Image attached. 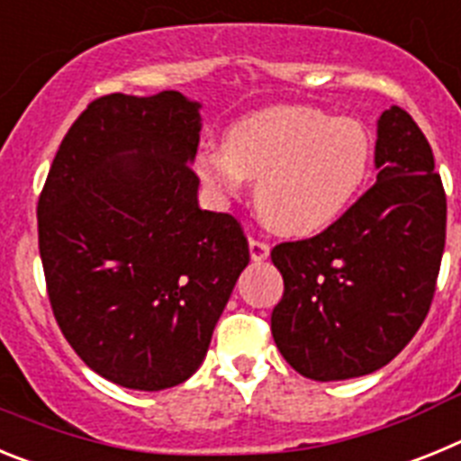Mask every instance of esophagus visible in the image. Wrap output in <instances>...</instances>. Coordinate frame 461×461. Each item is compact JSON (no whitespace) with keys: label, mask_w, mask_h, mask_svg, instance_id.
<instances>
[{"label":"esophagus","mask_w":461,"mask_h":461,"mask_svg":"<svg viewBox=\"0 0 461 461\" xmlns=\"http://www.w3.org/2000/svg\"><path fill=\"white\" fill-rule=\"evenodd\" d=\"M249 256L254 263H260V260H266L270 256V244L260 242V240H249Z\"/></svg>","instance_id":"obj_1"}]
</instances>
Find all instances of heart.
<instances>
[{
    "mask_svg": "<svg viewBox=\"0 0 461 461\" xmlns=\"http://www.w3.org/2000/svg\"><path fill=\"white\" fill-rule=\"evenodd\" d=\"M372 166L360 122L309 105H276L235 122L226 148L198 154V173L223 198L256 180L258 217L281 235L309 238L339 221Z\"/></svg>",
    "mask_w": 461,
    "mask_h": 461,
    "instance_id": "obj_1",
    "label": "heart"
}]
</instances>
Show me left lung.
Listing matches in <instances>:
<instances>
[{
	"label": "left lung",
	"instance_id": "1",
	"mask_svg": "<svg viewBox=\"0 0 461 461\" xmlns=\"http://www.w3.org/2000/svg\"><path fill=\"white\" fill-rule=\"evenodd\" d=\"M376 185L316 238L276 244L284 295L272 337L313 381L385 367L429 312L443 247L446 191L413 117L390 105L376 122Z\"/></svg>",
	"mask_w": 461,
	"mask_h": 461
}]
</instances>
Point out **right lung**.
I'll return each mask as SVG.
<instances>
[{
    "label": "right lung",
    "instance_id": "add662e5",
    "mask_svg": "<svg viewBox=\"0 0 461 461\" xmlns=\"http://www.w3.org/2000/svg\"><path fill=\"white\" fill-rule=\"evenodd\" d=\"M201 108L175 89L92 101L41 191L52 313L80 360L122 388L194 376L249 263L240 223L198 205Z\"/></svg>",
    "mask_w": 461,
    "mask_h": 461
}]
</instances>
